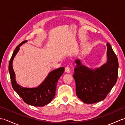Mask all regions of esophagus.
I'll list each match as a JSON object with an SVG mask.
<instances>
[{
    "label": "esophagus",
    "instance_id": "34e87169",
    "mask_svg": "<svg viewBox=\"0 0 125 125\" xmlns=\"http://www.w3.org/2000/svg\"><path fill=\"white\" fill-rule=\"evenodd\" d=\"M65 71L67 73H70V69L69 67H66L65 68Z\"/></svg>",
    "mask_w": 125,
    "mask_h": 125
}]
</instances>
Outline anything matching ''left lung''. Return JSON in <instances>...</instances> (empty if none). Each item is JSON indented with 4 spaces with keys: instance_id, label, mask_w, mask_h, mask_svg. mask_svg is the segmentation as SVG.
<instances>
[{
    "instance_id": "1",
    "label": "left lung",
    "mask_w": 125,
    "mask_h": 125,
    "mask_svg": "<svg viewBox=\"0 0 125 125\" xmlns=\"http://www.w3.org/2000/svg\"><path fill=\"white\" fill-rule=\"evenodd\" d=\"M107 45V61L95 69H91L75 60L77 65L73 77L76 82V95L82 102L94 104L106 97L118 78V58L109 43Z\"/></svg>"
}]
</instances>
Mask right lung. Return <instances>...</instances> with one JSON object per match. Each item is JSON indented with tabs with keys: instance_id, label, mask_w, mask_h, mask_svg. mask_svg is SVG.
<instances>
[{
	"instance_id": "right-lung-1",
	"label": "right lung",
	"mask_w": 125,
	"mask_h": 125,
	"mask_svg": "<svg viewBox=\"0 0 125 125\" xmlns=\"http://www.w3.org/2000/svg\"><path fill=\"white\" fill-rule=\"evenodd\" d=\"M26 42L27 41H23L16 47L10 61L9 70L12 86L26 104L33 106H43L49 104L55 97L57 83L64 73V68H59L51 71L45 80L37 87L27 88L19 85L15 81L12 62L15 56L19 50L20 47Z\"/></svg>"
}]
</instances>
